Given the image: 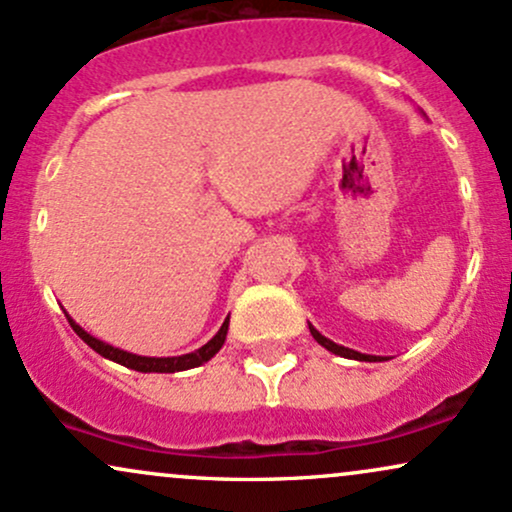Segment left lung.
Instances as JSON below:
<instances>
[{"instance_id":"left-lung-1","label":"left lung","mask_w":512,"mask_h":512,"mask_svg":"<svg viewBox=\"0 0 512 512\" xmlns=\"http://www.w3.org/2000/svg\"><path fill=\"white\" fill-rule=\"evenodd\" d=\"M310 334H312V338H315V341L319 343V346H324L326 350H329V353H334V355H341V357H348V360H360V362H384V360H386V357H381V355H367V353H357V350H353V348L338 346V343L331 341V338H326V336L319 334V331H317L315 326H312V324H310Z\"/></svg>"}]
</instances>
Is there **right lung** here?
Returning a JSON list of instances; mask_svg holds the SVG:
<instances>
[{
  "label": "right lung",
  "mask_w": 512,
  "mask_h": 512,
  "mask_svg": "<svg viewBox=\"0 0 512 512\" xmlns=\"http://www.w3.org/2000/svg\"><path fill=\"white\" fill-rule=\"evenodd\" d=\"M66 317H69V324L73 326V331H76V334L83 338V341L88 343L92 350H95V353H100L102 357H107V360L116 362V365H123L128 369H135V372H145V374L147 372L174 374V372H183V369H193V367L205 365L207 360H212V357L219 353L221 346H224V341H226V334H229V317H226L217 334L209 338L205 346L193 350V353L176 355V357H147V355H135V353H128V350L109 346V343L100 341V338L88 334L83 326L76 324V319H71L69 312H66Z\"/></svg>",
  "instance_id": "1"
}]
</instances>
